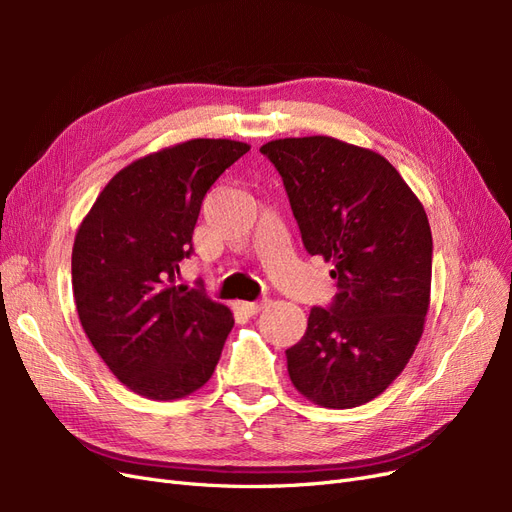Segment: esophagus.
<instances>
[{
	"instance_id": "obj_1",
	"label": "esophagus",
	"mask_w": 512,
	"mask_h": 512,
	"mask_svg": "<svg viewBox=\"0 0 512 512\" xmlns=\"http://www.w3.org/2000/svg\"><path fill=\"white\" fill-rule=\"evenodd\" d=\"M269 305V301L265 299V301H239V303H235V307L239 309V312H243L245 316H256L258 312H262V309H265Z\"/></svg>"
}]
</instances>
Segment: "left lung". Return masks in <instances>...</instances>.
I'll list each match as a JSON object with an SVG mask.
<instances>
[{
  "instance_id": "1",
  "label": "left lung",
  "mask_w": 512,
  "mask_h": 512,
  "mask_svg": "<svg viewBox=\"0 0 512 512\" xmlns=\"http://www.w3.org/2000/svg\"><path fill=\"white\" fill-rule=\"evenodd\" d=\"M282 175L307 254L333 262L337 294L312 307L286 350L297 391L324 408H356L386 391L423 335L431 228L421 200L380 153L331 136L260 147Z\"/></svg>"
}]
</instances>
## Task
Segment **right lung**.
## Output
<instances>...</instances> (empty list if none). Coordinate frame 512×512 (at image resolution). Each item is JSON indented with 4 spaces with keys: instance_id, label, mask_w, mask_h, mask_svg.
Listing matches in <instances>:
<instances>
[{
    "instance_id": "right-lung-1",
    "label": "right lung",
    "mask_w": 512,
    "mask_h": 512,
    "mask_svg": "<svg viewBox=\"0 0 512 512\" xmlns=\"http://www.w3.org/2000/svg\"><path fill=\"white\" fill-rule=\"evenodd\" d=\"M250 145L194 138L132 162L106 183L72 247L83 331L119 382L147 399H179L220 361L232 314L203 288L175 286L194 254L200 205Z\"/></svg>"
}]
</instances>
